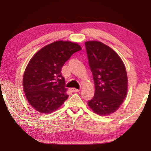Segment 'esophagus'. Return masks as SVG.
<instances>
[{
    "mask_svg": "<svg viewBox=\"0 0 151 151\" xmlns=\"http://www.w3.org/2000/svg\"><path fill=\"white\" fill-rule=\"evenodd\" d=\"M71 91L73 92H74V93H78V92H79V89H78V88H71Z\"/></svg>",
    "mask_w": 151,
    "mask_h": 151,
    "instance_id": "esophagus-1",
    "label": "esophagus"
}]
</instances>
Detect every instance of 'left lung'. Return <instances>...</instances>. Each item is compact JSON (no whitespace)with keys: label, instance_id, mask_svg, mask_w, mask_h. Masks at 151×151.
I'll use <instances>...</instances> for the list:
<instances>
[{"label":"left lung","instance_id":"left-lung-1","mask_svg":"<svg viewBox=\"0 0 151 151\" xmlns=\"http://www.w3.org/2000/svg\"><path fill=\"white\" fill-rule=\"evenodd\" d=\"M85 47L95 83L94 96L88 104L97 114L110 115L119 109L127 96L125 66L119 55L102 42L87 41Z\"/></svg>","mask_w":151,"mask_h":151}]
</instances>
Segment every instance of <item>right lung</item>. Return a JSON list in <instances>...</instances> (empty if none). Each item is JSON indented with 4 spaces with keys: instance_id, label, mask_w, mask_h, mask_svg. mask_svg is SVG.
Returning a JSON list of instances; mask_svg holds the SVG:
<instances>
[{
    "instance_id": "add662e5",
    "label": "right lung",
    "mask_w": 151,
    "mask_h": 151,
    "mask_svg": "<svg viewBox=\"0 0 151 151\" xmlns=\"http://www.w3.org/2000/svg\"><path fill=\"white\" fill-rule=\"evenodd\" d=\"M81 47L70 41H55L39 50L27 66L23 89L33 108L49 113L61 106L69 96L66 93L62 67Z\"/></svg>"
}]
</instances>
